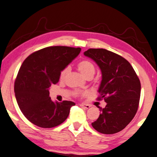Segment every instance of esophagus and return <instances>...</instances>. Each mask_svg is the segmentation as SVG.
Returning <instances> with one entry per match:
<instances>
[{
    "instance_id": "1",
    "label": "esophagus",
    "mask_w": 157,
    "mask_h": 157,
    "mask_svg": "<svg viewBox=\"0 0 157 157\" xmlns=\"http://www.w3.org/2000/svg\"><path fill=\"white\" fill-rule=\"evenodd\" d=\"M80 106L81 107H83V108H85V109H89L90 107V105L86 104H80Z\"/></svg>"
}]
</instances>
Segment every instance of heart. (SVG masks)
Wrapping results in <instances>:
<instances>
[{"label":"heart","instance_id":"heart-1","mask_svg":"<svg viewBox=\"0 0 157 157\" xmlns=\"http://www.w3.org/2000/svg\"><path fill=\"white\" fill-rule=\"evenodd\" d=\"M77 68H78V70L80 71L83 76L87 77L89 76H92L94 75L95 73V66L93 65V64L91 61H88V60H82L80 61V62L77 64ZM69 72V68L67 67V68H64V69L61 70V72H60V80H64L65 78H66L67 74H68ZM83 95L86 94V93H82ZM75 95L76 96H80V93H75Z\"/></svg>","mask_w":157,"mask_h":157}]
</instances>
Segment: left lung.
Instances as JSON below:
<instances>
[{
	"label": "left lung",
	"mask_w": 157,
	"mask_h": 157,
	"mask_svg": "<svg viewBox=\"0 0 157 157\" xmlns=\"http://www.w3.org/2000/svg\"><path fill=\"white\" fill-rule=\"evenodd\" d=\"M84 55L92 59L101 71L98 100L104 99L105 108L92 123L103 134L121 131L131 122L138 111L140 82L131 64L121 56L104 48H90Z\"/></svg>",
	"instance_id": "left-lung-1"
}]
</instances>
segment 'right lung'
I'll list each match as a JSON object with an SVG mask.
<instances>
[{"mask_svg":"<svg viewBox=\"0 0 157 157\" xmlns=\"http://www.w3.org/2000/svg\"><path fill=\"white\" fill-rule=\"evenodd\" d=\"M80 48L51 46L35 51L24 61L14 83L17 104L25 117L35 125L51 128L68 117L74 102L52 101L51 85L60 72L80 53Z\"/></svg>","mask_w":157,"mask_h":157,"instance_id":"add662e5","label":"right lung"}]
</instances>
